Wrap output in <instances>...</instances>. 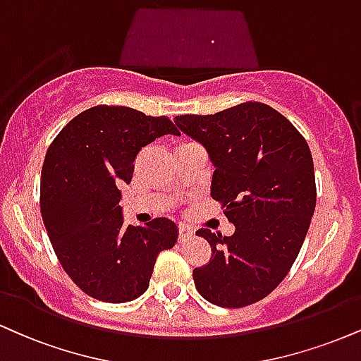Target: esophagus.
<instances>
[{"mask_svg":"<svg viewBox=\"0 0 361 361\" xmlns=\"http://www.w3.org/2000/svg\"><path fill=\"white\" fill-rule=\"evenodd\" d=\"M178 232H180V242H185L188 240V238L193 237V228L188 227V225L181 224L180 227H178Z\"/></svg>","mask_w":361,"mask_h":361,"instance_id":"34e87169","label":"esophagus"}]
</instances>
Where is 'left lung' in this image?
I'll return each instance as SVG.
<instances>
[{"instance_id":"1","label":"left lung","mask_w":361,"mask_h":361,"mask_svg":"<svg viewBox=\"0 0 361 361\" xmlns=\"http://www.w3.org/2000/svg\"><path fill=\"white\" fill-rule=\"evenodd\" d=\"M175 123L205 146L215 166L212 198L235 225L230 237L197 230L212 257L193 269L195 286L212 305H254L288 276L310 228L316 207L310 146L281 112L262 102L210 116H176Z\"/></svg>"}]
</instances>
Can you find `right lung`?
<instances>
[{
  "label": "right lung",
  "mask_w": 361,
  "mask_h": 361,
  "mask_svg": "<svg viewBox=\"0 0 361 361\" xmlns=\"http://www.w3.org/2000/svg\"><path fill=\"white\" fill-rule=\"evenodd\" d=\"M164 134H180L166 116L124 106H95L56 134L45 154L40 210L63 271L85 294L128 302L149 286L156 257L178 240V227L154 219L124 227L119 185L134 159Z\"/></svg>",
  "instance_id": "add662e5"
}]
</instances>
